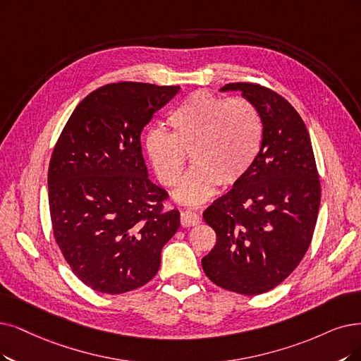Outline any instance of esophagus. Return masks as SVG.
I'll return each mask as SVG.
<instances>
[{
    "instance_id": "34e87169",
    "label": "esophagus",
    "mask_w": 361,
    "mask_h": 361,
    "mask_svg": "<svg viewBox=\"0 0 361 361\" xmlns=\"http://www.w3.org/2000/svg\"><path fill=\"white\" fill-rule=\"evenodd\" d=\"M200 222H201L200 214L192 212V210H186V212L180 213V225L183 228H186V226H195Z\"/></svg>"
}]
</instances>
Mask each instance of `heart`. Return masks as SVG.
Instances as JSON below:
<instances>
[{
    "mask_svg": "<svg viewBox=\"0 0 361 361\" xmlns=\"http://www.w3.org/2000/svg\"><path fill=\"white\" fill-rule=\"evenodd\" d=\"M171 132L155 128L145 149L157 179L176 186L190 154L194 167L176 191L185 204L210 198L218 186H233L247 175L262 147V118L247 99L194 92L169 115Z\"/></svg>",
    "mask_w": 361,
    "mask_h": 361,
    "instance_id": "obj_1",
    "label": "heart"
}]
</instances>
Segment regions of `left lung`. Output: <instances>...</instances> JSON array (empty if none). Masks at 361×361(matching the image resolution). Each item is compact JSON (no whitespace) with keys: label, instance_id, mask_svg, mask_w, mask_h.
I'll return each instance as SVG.
<instances>
[{"label":"left lung","instance_id":"1","mask_svg":"<svg viewBox=\"0 0 361 361\" xmlns=\"http://www.w3.org/2000/svg\"><path fill=\"white\" fill-rule=\"evenodd\" d=\"M221 90H240L250 100L264 135L247 175L203 213L216 244L201 265L216 286L253 296L284 281L305 256L320 209V179L307 127L283 96L253 82H229Z\"/></svg>","mask_w":361,"mask_h":361}]
</instances>
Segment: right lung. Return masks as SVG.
Returning a JSON list of instances; mask_svg holds the SVG:
<instances>
[{
	"mask_svg": "<svg viewBox=\"0 0 361 361\" xmlns=\"http://www.w3.org/2000/svg\"><path fill=\"white\" fill-rule=\"evenodd\" d=\"M179 85L120 81L96 89L72 112L49 166L53 235L90 289L120 295L154 279L180 221L148 179L140 133Z\"/></svg>",
	"mask_w": 361,
	"mask_h": 361,
	"instance_id": "right-lung-1",
	"label": "right lung"
}]
</instances>
